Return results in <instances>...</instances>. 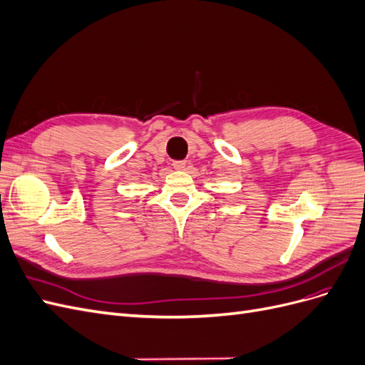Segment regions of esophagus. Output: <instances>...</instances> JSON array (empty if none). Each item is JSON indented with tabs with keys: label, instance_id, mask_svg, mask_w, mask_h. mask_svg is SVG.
I'll return each mask as SVG.
<instances>
[{
	"label": "esophagus",
	"instance_id": "obj_1",
	"mask_svg": "<svg viewBox=\"0 0 365 365\" xmlns=\"http://www.w3.org/2000/svg\"><path fill=\"white\" fill-rule=\"evenodd\" d=\"M173 169L175 170H184L185 169V161H173Z\"/></svg>",
	"mask_w": 365,
	"mask_h": 365
}]
</instances>
